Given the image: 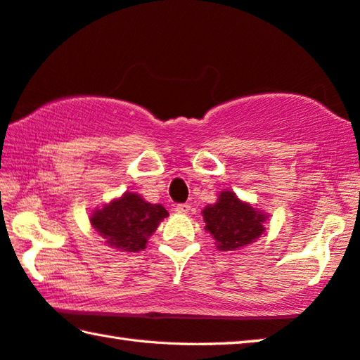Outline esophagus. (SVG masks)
Here are the masks:
<instances>
[{"instance_id":"esophagus-1","label":"esophagus","mask_w":360,"mask_h":360,"mask_svg":"<svg viewBox=\"0 0 360 360\" xmlns=\"http://www.w3.org/2000/svg\"><path fill=\"white\" fill-rule=\"evenodd\" d=\"M191 209H192V206L187 205V202H182V205L174 206V211L179 212V214H188V212H191Z\"/></svg>"}]
</instances>
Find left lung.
<instances>
[{"label": "left lung", "mask_w": 360, "mask_h": 360, "mask_svg": "<svg viewBox=\"0 0 360 360\" xmlns=\"http://www.w3.org/2000/svg\"><path fill=\"white\" fill-rule=\"evenodd\" d=\"M205 230L211 234L219 250L234 252L257 243L266 233L269 215L258 211L250 202L238 198L231 191H221L214 205L201 211Z\"/></svg>", "instance_id": "8db88e82"}]
</instances>
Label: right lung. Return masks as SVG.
Masks as SVG:
<instances>
[{
  "label": "right lung",
  "mask_w": 360,
  "mask_h": 360,
  "mask_svg": "<svg viewBox=\"0 0 360 360\" xmlns=\"http://www.w3.org/2000/svg\"><path fill=\"white\" fill-rule=\"evenodd\" d=\"M165 217L168 211L162 205H153L139 193L126 192L101 209L96 207L89 221L108 247L135 253L146 248L148 239Z\"/></svg>",
  "instance_id": "obj_1"
}]
</instances>
